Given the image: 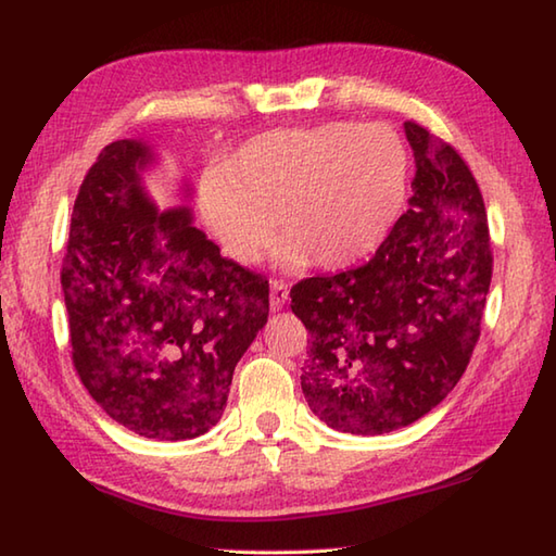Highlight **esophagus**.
I'll return each mask as SVG.
<instances>
[{
	"label": "esophagus",
	"mask_w": 556,
	"mask_h": 556,
	"mask_svg": "<svg viewBox=\"0 0 556 556\" xmlns=\"http://www.w3.org/2000/svg\"><path fill=\"white\" fill-rule=\"evenodd\" d=\"M290 298V286L286 280H270V309H282Z\"/></svg>",
	"instance_id": "34e87169"
}]
</instances>
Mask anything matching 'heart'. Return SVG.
<instances>
[{
    "mask_svg": "<svg viewBox=\"0 0 556 556\" xmlns=\"http://www.w3.org/2000/svg\"><path fill=\"white\" fill-rule=\"evenodd\" d=\"M410 155L389 127L328 122L274 129L206 169L199 206L223 254L240 266L264 258L278 225L282 268H348L365 262L399 225Z\"/></svg>",
    "mask_w": 556,
    "mask_h": 556,
    "instance_id": "b5f03b06",
    "label": "heart"
}]
</instances>
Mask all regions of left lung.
I'll return each instance as SVG.
<instances>
[{
	"label": "left lung",
	"mask_w": 556,
	"mask_h": 556,
	"mask_svg": "<svg viewBox=\"0 0 556 556\" xmlns=\"http://www.w3.org/2000/svg\"><path fill=\"white\" fill-rule=\"evenodd\" d=\"M407 208L367 264L292 286L312 336L302 393L328 427L387 434L420 420L466 371L482 331L492 244L482 191L451 143L405 122Z\"/></svg>",
	"instance_id": "obj_1"
}]
</instances>
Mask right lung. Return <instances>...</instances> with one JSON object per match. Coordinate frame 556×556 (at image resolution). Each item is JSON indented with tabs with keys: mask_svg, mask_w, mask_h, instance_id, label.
<instances>
[{
	"mask_svg": "<svg viewBox=\"0 0 556 556\" xmlns=\"http://www.w3.org/2000/svg\"><path fill=\"white\" fill-rule=\"evenodd\" d=\"M139 141L100 151L74 201L62 290L72 359L131 432L179 441L220 420L232 371L268 319V280L143 194Z\"/></svg>",
	"mask_w": 556,
	"mask_h": 556,
	"instance_id": "add662e5",
	"label": "right lung"
}]
</instances>
